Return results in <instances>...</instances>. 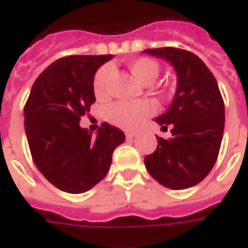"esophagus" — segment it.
<instances>
[{
    "label": "esophagus",
    "instance_id": "34e87169",
    "mask_svg": "<svg viewBox=\"0 0 248 248\" xmlns=\"http://www.w3.org/2000/svg\"><path fill=\"white\" fill-rule=\"evenodd\" d=\"M135 137H137V132H132V131L126 132V138H127V139H132V138H135Z\"/></svg>",
    "mask_w": 248,
    "mask_h": 248
}]
</instances>
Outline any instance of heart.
Here are the masks:
<instances>
[{"instance_id":"heart-1","label":"heart","mask_w":248,"mask_h":248,"mask_svg":"<svg viewBox=\"0 0 248 248\" xmlns=\"http://www.w3.org/2000/svg\"><path fill=\"white\" fill-rule=\"evenodd\" d=\"M128 69L132 75L144 86L154 83L160 73V67L154 60L137 58L128 62ZM110 77V67L104 66L96 73L93 79V92L101 97L107 92L108 80ZM154 111V108L147 101H117L107 108L108 121L124 130L137 128L145 117Z\"/></svg>"}]
</instances>
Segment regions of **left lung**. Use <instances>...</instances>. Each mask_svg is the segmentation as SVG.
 <instances>
[{
  "mask_svg": "<svg viewBox=\"0 0 248 248\" xmlns=\"http://www.w3.org/2000/svg\"><path fill=\"white\" fill-rule=\"evenodd\" d=\"M164 58L177 75V90L165 113L156 117L171 139L157 138V148L144 157L151 177L171 190L200 183L218 156L224 137L225 107L217 82L199 57L178 48L145 49Z\"/></svg>",
  "mask_w": 248,
  "mask_h": 248,
  "instance_id": "obj_1",
  "label": "left lung"
}]
</instances>
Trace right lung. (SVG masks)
I'll return each instance as SVG.
<instances>
[{
    "instance_id": "add662e5",
    "label": "right lung",
    "mask_w": 248,
    "mask_h": 248,
    "mask_svg": "<svg viewBox=\"0 0 248 248\" xmlns=\"http://www.w3.org/2000/svg\"><path fill=\"white\" fill-rule=\"evenodd\" d=\"M113 56H69L36 79L24 107V130L40 173L61 191L82 194L108 174L113 151L126 139L107 122L96 135L79 126L96 101L94 74Z\"/></svg>"
}]
</instances>
